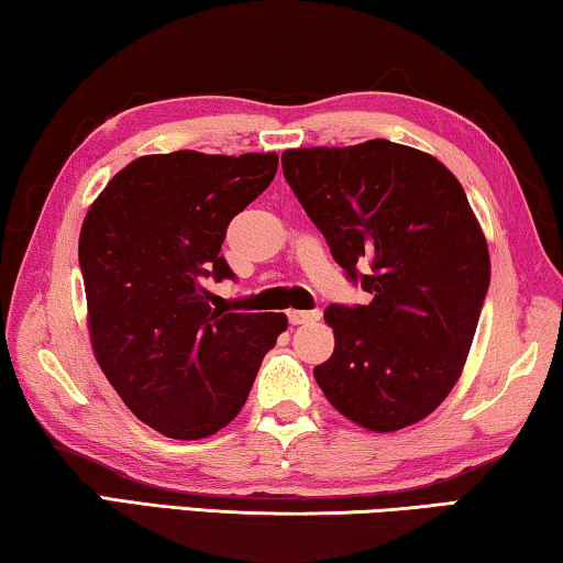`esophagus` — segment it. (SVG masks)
Here are the masks:
<instances>
[{"mask_svg": "<svg viewBox=\"0 0 563 563\" xmlns=\"http://www.w3.org/2000/svg\"><path fill=\"white\" fill-rule=\"evenodd\" d=\"M288 321L292 325L316 323V321H321V310H288Z\"/></svg>", "mask_w": 563, "mask_h": 563, "instance_id": "34e87169", "label": "esophagus"}]
</instances>
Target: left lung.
Returning <instances> with one entry per match:
<instances>
[{
    "label": "left lung",
    "mask_w": 563,
    "mask_h": 563,
    "mask_svg": "<svg viewBox=\"0 0 563 563\" xmlns=\"http://www.w3.org/2000/svg\"><path fill=\"white\" fill-rule=\"evenodd\" d=\"M283 174L366 306L325 308L331 358L313 368L351 422L394 432L440 407L463 372L490 285L465 189L422 151L374 139L290 148Z\"/></svg>",
    "instance_id": "left-lung-1"
}]
</instances>
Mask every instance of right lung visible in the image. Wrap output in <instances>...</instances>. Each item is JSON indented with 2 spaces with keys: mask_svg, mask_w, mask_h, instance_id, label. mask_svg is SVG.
I'll list each match as a JSON object with an SVG mask.
<instances>
[{
  "mask_svg": "<svg viewBox=\"0 0 563 563\" xmlns=\"http://www.w3.org/2000/svg\"><path fill=\"white\" fill-rule=\"evenodd\" d=\"M278 154L141 156L108 181L80 230L90 341L141 422L172 440L230 424L283 313H224L207 280H234L222 242L234 214L271 187Z\"/></svg>",
  "mask_w": 563,
  "mask_h": 563,
  "instance_id": "obj_1",
  "label": "right lung"
}]
</instances>
